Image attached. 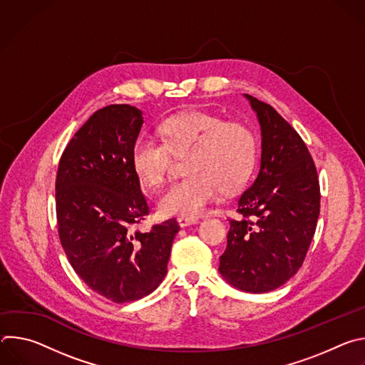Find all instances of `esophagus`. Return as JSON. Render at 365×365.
<instances>
[{
	"mask_svg": "<svg viewBox=\"0 0 365 365\" xmlns=\"http://www.w3.org/2000/svg\"><path fill=\"white\" fill-rule=\"evenodd\" d=\"M199 220L197 218H187V217H180L178 218V224L180 228H185V227H189V225H193V224H197Z\"/></svg>",
	"mask_w": 365,
	"mask_h": 365,
	"instance_id": "esophagus-1",
	"label": "esophagus"
}]
</instances>
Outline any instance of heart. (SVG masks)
I'll return each mask as SVG.
<instances>
[{
  "label": "heart",
  "mask_w": 365,
  "mask_h": 365,
  "mask_svg": "<svg viewBox=\"0 0 365 365\" xmlns=\"http://www.w3.org/2000/svg\"><path fill=\"white\" fill-rule=\"evenodd\" d=\"M158 133L162 143L148 137L135 140L130 162L144 187L158 189L166 180L170 154L186 158L183 172L187 178L158 199L163 217H199L221 189L235 192L252 173L257 138L242 123L206 111H185L166 118Z\"/></svg>",
  "instance_id": "b5f03b06"
}]
</instances>
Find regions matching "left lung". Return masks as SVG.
Returning a JSON list of instances; mask_svg holds the SVG:
<instances>
[{
  "instance_id": "8db88e82",
  "label": "left lung",
  "mask_w": 365,
  "mask_h": 365,
  "mask_svg": "<svg viewBox=\"0 0 365 365\" xmlns=\"http://www.w3.org/2000/svg\"><path fill=\"white\" fill-rule=\"evenodd\" d=\"M262 133L259 169L238 197L228 245L220 257L227 283L248 293L283 286L300 269L321 207L314 160L300 135L269 103L244 95Z\"/></svg>"
}]
</instances>
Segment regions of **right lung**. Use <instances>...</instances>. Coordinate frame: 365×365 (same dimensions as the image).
I'll use <instances>...</instances> for the list:
<instances>
[{
  "label": "right lung",
  "instance_id": "obj_1",
  "mask_svg": "<svg viewBox=\"0 0 365 365\" xmlns=\"http://www.w3.org/2000/svg\"><path fill=\"white\" fill-rule=\"evenodd\" d=\"M143 123V111L127 103L96 111L69 141L56 176L59 237L69 263L115 303L159 287L180 230L176 220L148 232L134 230L148 214L130 162Z\"/></svg>",
  "mask_w": 365,
  "mask_h": 365
}]
</instances>
